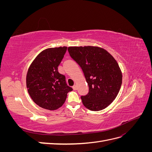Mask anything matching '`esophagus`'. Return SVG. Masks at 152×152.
Segmentation results:
<instances>
[{
	"label": "esophagus",
	"mask_w": 152,
	"mask_h": 152,
	"mask_svg": "<svg viewBox=\"0 0 152 152\" xmlns=\"http://www.w3.org/2000/svg\"><path fill=\"white\" fill-rule=\"evenodd\" d=\"M73 89L74 90V91H76V90L77 89V86H76V85H75V86H73Z\"/></svg>",
	"instance_id": "1"
}]
</instances>
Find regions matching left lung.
Wrapping results in <instances>:
<instances>
[{"mask_svg": "<svg viewBox=\"0 0 152 152\" xmlns=\"http://www.w3.org/2000/svg\"><path fill=\"white\" fill-rule=\"evenodd\" d=\"M68 50L81 68L89 86V93L81 96L82 103L92 111L107 108L117 97L122 85V72L115 59L98 47H69Z\"/></svg>", "mask_w": 152, "mask_h": 152, "instance_id": "obj_1", "label": "left lung"}]
</instances>
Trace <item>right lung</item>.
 Segmentation results:
<instances>
[{"instance_id":"right-lung-1","label":"right lung","mask_w":152,"mask_h":152,"mask_svg":"<svg viewBox=\"0 0 152 152\" xmlns=\"http://www.w3.org/2000/svg\"><path fill=\"white\" fill-rule=\"evenodd\" d=\"M67 48H49L41 52L31 64L26 75V87L31 98L40 107L54 110L61 107L73 89L58 72Z\"/></svg>"}]
</instances>
